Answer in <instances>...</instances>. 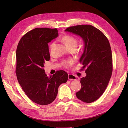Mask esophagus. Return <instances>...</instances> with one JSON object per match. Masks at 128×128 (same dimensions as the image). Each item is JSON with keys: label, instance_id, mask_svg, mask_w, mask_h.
<instances>
[{"label": "esophagus", "instance_id": "34e87169", "mask_svg": "<svg viewBox=\"0 0 128 128\" xmlns=\"http://www.w3.org/2000/svg\"><path fill=\"white\" fill-rule=\"evenodd\" d=\"M68 79L70 80H75L76 79V77L75 75H73L72 74H69L68 75Z\"/></svg>", "mask_w": 128, "mask_h": 128}]
</instances>
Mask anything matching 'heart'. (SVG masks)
Here are the masks:
<instances>
[{"instance_id": "1", "label": "heart", "mask_w": 128, "mask_h": 128, "mask_svg": "<svg viewBox=\"0 0 128 128\" xmlns=\"http://www.w3.org/2000/svg\"><path fill=\"white\" fill-rule=\"evenodd\" d=\"M62 40L64 42L66 45L67 46L68 48H76L77 43H78V40L77 39L74 37L70 34H66V35H64V36L62 38ZM56 44L55 42H53L51 44V46H50V48L52 50ZM74 62V61L72 59H68V60H64L62 64L63 67L68 68L70 67L71 66Z\"/></svg>"}]
</instances>
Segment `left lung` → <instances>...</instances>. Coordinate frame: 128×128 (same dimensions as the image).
I'll return each mask as SVG.
<instances>
[{
  "instance_id": "8db88e82",
  "label": "left lung",
  "mask_w": 128,
  "mask_h": 128,
  "mask_svg": "<svg viewBox=\"0 0 128 128\" xmlns=\"http://www.w3.org/2000/svg\"><path fill=\"white\" fill-rule=\"evenodd\" d=\"M66 32L80 36L84 42V51L80 60L86 76L81 78L77 98L91 103L99 99L105 91L113 72V60L110 42L104 34L91 25L68 27Z\"/></svg>"
}]
</instances>
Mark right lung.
Here are the masks:
<instances>
[{
  "mask_svg": "<svg viewBox=\"0 0 128 128\" xmlns=\"http://www.w3.org/2000/svg\"><path fill=\"white\" fill-rule=\"evenodd\" d=\"M58 36L56 28H35L23 36L17 46L15 72L18 82L28 98L41 105L53 102L60 85L68 78L62 70L48 77L44 69L45 61L50 59L48 43Z\"/></svg>",
  "mask_w": 128,
  "mask_h": 128,
  "instance_id": "obj_1",
  "label": "right lung"
}]
</instances>
